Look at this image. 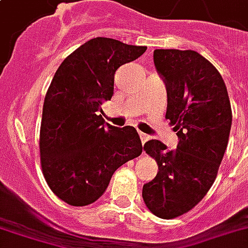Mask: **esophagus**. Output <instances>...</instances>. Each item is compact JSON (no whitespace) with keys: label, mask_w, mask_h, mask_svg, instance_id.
Returning <instances> with one entry per match:
<instances>
[{"label":"esophagus","mask_w":248,"mask_h":248,"mask_svg":"<svg viewBox=\"0 0 248 248\" xmlns=\"http://www.w3.org/2000/svg\"><path fill=\"white\" fill-rule=\"evenodd\" d=\"M139 137H140V140H141V143H143V144H144L145 141L149 139L148 135H147V134H144V132H139Z\"/></svg>","instance_id":"34e87169"}]
</instances>
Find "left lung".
Segmentation results:
<instances>
[{
  "mask_svg": "<svg viewBox=\"0 0 248 248\" xmlns=\"http://www.w3.org/2000/svg\"><path fill=\"white\" fill-rule=\"evenodd\" d=\"M154 61L168 91L165 118L179 141L173 151L155 139L145 143L158 171L141 195L155 216L170 220L191 211L212 187L229 141L232 107L221 74L195 50L156 49Z\"/></svg>",
  "mask_w": 248,
  "mask_h": 248,
  "instance_id": "8db88e82",
  "label": "left lung"
}]
</instances>
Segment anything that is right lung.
I'll return each instance as SVG.
<instances>
[{
    "mask_svg": "<svg viewBox=\"0 0 248 248\" xmlns=\"http://www.w3.org/2000/svg\"><path fill=\"white\" fill-rule=\"evenodd\" d=\"M145 50L96 37L66 57L54 74L45 94L39 147L45 181L65 203L83 207L96 202L113 173L141 154L135 127H113L99 111L113 96L117 69Z\"/></svg>",
    "mask_w": 248,
    "mask_h": 248,
    "instance_id": "add662e5",
    "label": "right lung"
}]
</instances>
